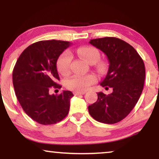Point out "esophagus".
Masks as SVG:
<instances>
[{"label":"esophagus","mask_w":159,"mask_h":159,"mask_svg":"<svg viewBox=\"0 0 159 159\" xmlns=\"http://www.w3.org/2000/svg\"><path fill=\"white\" fill-rule=\"evenodd\" d=\"M84 93H85V92H75L74 93V94H75V95H84Z\"/></svg>","instance_id":"esophagus-1"}]
</instances>
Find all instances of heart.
I'll return each mask as SVG.
<instances>
[{
	"label": "heart",
	"instance_id": "obj_1",
	"mask_svg": "<svg viewBox=\"0 0 159 159\" xmlns=\"http://www.w3.org/2000/svg\"><path fill=\"white\" fill-rule=\"evenodd\" d=\"M75 53L80 58L89 64H95L100 58L99 51L94 47L83 46L79 48ZM71 57L70 54L64 53L59 56L57 60V69L63 75H68L70 71V64ZM97 80L96 76L94 75H74L73 77L66 80V86L69 90L76 91H84L90 87L91 84L95 83Z\"/></svg>",
	"mask_w": 159,
	"mask_h": 159
}]
</instances>
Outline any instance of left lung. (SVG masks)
Returning a JSON list of instances; mask_svg holds the SVG:
<instances>
[{"label": "left lung", "instance_id": "8db88e82", "mask_svg": "<svg viewBox=\"0 0 159 159\" xmlns=\"http://www.w3.org/2000/svg\"><path fill=\"white\" fill-rule=\"evenodd\" d=\"M89 43L107 56L108 72L101 85L113 89L108 95L98 93L97 101L88 106L89 113L100 122L117 123L129 114L140 98L145 77L144 62L136 50L121 39L106 37Z\"/></svg>", "mask_w": 159, "mask_h": 159}]
</instances>
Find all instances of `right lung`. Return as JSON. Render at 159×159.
Returning a JSON list of instances; mask_svg holds the SVG:
<instances>
[{"instance_id":"add662e5","label":"right lung","mask_w":159,"mask_h":159,"mask_svg":"<svg viewBox=\"0 0 159 159\" xmlns=\"http://www.w3.org/2000/svg\"><path fill=\"white\" fill-rule=\"evenodd\" d=\"M71 43L62 40H42L28 46L19 56L13 70L15 94L25 112L43 125L64 119L69 113L71 91L50 95L51 87L61 88L56 62Z\"/></svg>"}]
</instances>
